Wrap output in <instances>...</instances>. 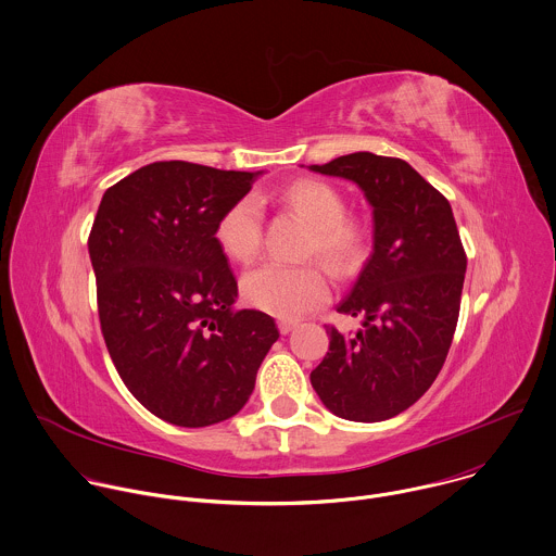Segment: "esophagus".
I'll return each instance as SVG.
<instances>
[{
	"instance_id": "esophagus-1",
	"label": "esophagus",
	"mask_w": 556,
	"mask_h": 556,
	"mask_svg": "<svg viewBox=\"0 0 556 556\" xmlns=\"http://www.w3.org/2000/svg\"><path fill=\"white\" fill-rule=\"evenodd\" d=\"M296 329V323H292V320H279V331L281 334L292 333Z\"/></svg>"
}]
</instances>
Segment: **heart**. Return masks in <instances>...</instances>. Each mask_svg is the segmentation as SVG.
<instances>
[{"instance_id": "b5f03b06", "label": "heart", "mask_w": 556, "mask_h": 556, "mask_svg": "<svg viewBox=\"0 0 556 556\" xmlns=\"http://www.w3.org/2000/svg\"><path fill=\"white\" fill-rule=\"evenodd\" d=\"M283 202L312 225L309 251L334 273L354 268L363 253V229L345 219V202L329 182L301 178L286 187ZM262 236V211L253 195L233 202L215 227V238L231 262L247 264L255 257ZM244 301L277 318H301L329 299V286L314 266L262 264L240 283Z\"/></svg>"}]
</instances>
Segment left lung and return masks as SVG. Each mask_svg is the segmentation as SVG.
<instances>
[{"label":"left lung","instance_id":"1","mask_svg":"<svg viewBox=\"0 0 556 556\" xmlns=\"http://www.w3.org/2000/svg\"><path fill=\"white\" fill-rule=\"evenodd\" d=\"M312 172L354 182L371 206L374 244L329 329L312 387L341 419L376 424L410 408L437 380L455 333L466 255L451 206L406 161L354 152Z\"/></svg>","mask_w":556,"mask_h":556}]
</instances>
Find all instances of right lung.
I'll return each instance as SVG.
<instances>
[{
	"instance_id": "1",
	"label": "right lung",
	"mask_w": 556,
	"mask_h": 556,
	"mask_svg": "<svg viewBox=\"0 0 556 556\" xmlns=\"http://www.w3.org/2000/svg\"><path fill=\"white\" fill-rule=\"evenodd\" d=\"M262 174L161 161L101 200L88 249L103 337L128 391L167 424L206 428L240 413L279 339L270 316L233 305L215 238Z\"/></svg>"
}]
</instances>
